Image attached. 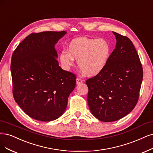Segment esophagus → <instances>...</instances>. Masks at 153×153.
<instances>
[{"label":"esophagus","instance_id":"34e87169","mask_svg":"<svg viewBox=\"0 0 153 153\" xmlns=\"http://www.w3.org/2000/svg\"><path fill=\"white\" fill-rule=\"evenodd\" d=\"M76 84H77V85H78V84H80V83H82L83 82V80L80 78H76Z\"/></svg>","mask_w":153,"mask_h":153}]
</instances>
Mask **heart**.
<instances>
[{
  "label": "heart",
  "mask_w": 153,
  "mask_h": 153,
  "mask_svg": "<svg viewBox=\"0 0 153 153\" xmlns=\"http://www.w3.org/2000/svg\"><path fill=\"white\" fill-rule=\"evenodd\" d=\"M67 49L68 51H62L59 56L62 67L70 70L74 65V59L78 60V66L88 76H96L104 70L111 51L108 42L104 39H76Z\"/></svg>",
  "instance_id": "obj_1"
}]
</instances>
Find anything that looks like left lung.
<instances>
[{
	"mask_svg": "<svg viewBox=\"0 0 153 153\" xmlns=\"http://www.w3.org/2000/svg\"><path fill=\"white\" fill-rule=\"evenodd\" d=\"M113 33L117 44L107 66L86 81L89 109L104 122L118 120L133 110L143 78V66L132 42L127 36Z\"/></svg>",
	"mask_w": 153,
	"mask_h": 153,
	"instance_id": "1",
	"label": "left lung"
}]
</instances>
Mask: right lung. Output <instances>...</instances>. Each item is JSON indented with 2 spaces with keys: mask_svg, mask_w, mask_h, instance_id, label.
Instances as JSON below:
<instances>
[{
  "mask_svg": "<svg viewBox=\"0 0 153 153\" xmlns=\"http://www.w3.org/2000/svg\"><path fill=\"white\" fill-rule=\"evenodd\" d=\"M66 31H43L28 35L12 55L10 71L15 101L30 117L51 122L65 111L76 85V76L63 70L55 44Z\"/></svg>",
  "mask_w": 153,
  "mask_h": 153,
  "instance_id": "add662e5",
  "label": "right lung"
}]
</instances>
